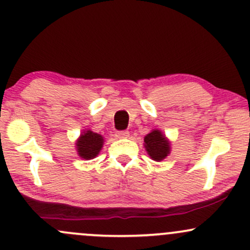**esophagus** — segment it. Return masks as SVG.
Masks as SVG:
<instances>
[{"label":"esophagus","mask_w":250,"mask_h":250,"mask_svg":"<svg viewBox=\"0 0 250 250\" xmlns=\"http://www.w3.org/2000/svg\"><path fill=\"white\" fill-rule=\"evenodd\" d=\"M129 136V133L128 131H117L116 138L117 139H127Z\"/></svg>","instance_id":"esophagus-1"}]
</instances>
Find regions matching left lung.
Returning <instances> with one entry per match:
<instances>
[{
  "instance_id": "obj_1",
  "label": "left lung",
  "mask_w": 250,
  "mask_h": 250,
  "mask_svg": "<svg viewBox=\"0 0 250 250\" xmlns=\"http://www.w3.org/2000/svg\"><path fill=\"white\" fill-rule=\"evenodd\" d=\"M144 146L154 161H161L171 153V142L160 129H152L145 136Z\"/></svg>"
}]
</instances>
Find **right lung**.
<instances>
[{
  "instance_id": "right-lung-1",
  "label": "right lung",
  "mask_w": 250,
  "mask_h": 250,
  "mask_svg": "<svg viewBox=\"0 0 250 250\" xmlns=\"http://www.w3.org/2000/svg\"><path fill=\"white\" fill-rule=\"evenodd\" d=\"M104 144V138L101 134L94 133L90 129H84L76 141L77 154L84 160H91L100 154Z\"/></svg>"
}]
</instances>
